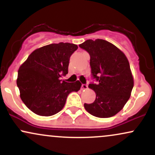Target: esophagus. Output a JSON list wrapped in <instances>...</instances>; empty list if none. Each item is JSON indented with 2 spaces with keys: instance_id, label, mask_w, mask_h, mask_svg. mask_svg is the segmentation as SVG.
<instances>
[{
  "instance_id": "34e87169",
  "label": "esophagus",
  "mask_w": 155,
  "mask_h": 155,
  "mask_svg": "<svg viewBox=\"0 0 155 155\" xmlns=\"http://www.w3.org/2000/svg\"><path fill=\"white\" fill-rule=\"evenodd\" d=\"M88 88L87 84H82L81 85V90H87Z\"/></svg>"
}]
</instances>
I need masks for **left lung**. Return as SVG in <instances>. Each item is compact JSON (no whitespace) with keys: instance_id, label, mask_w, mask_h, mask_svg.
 Listing matches in <instances>:
<instances>
[{"instance_id":"1","label":"left lung","mask_w":155,"mask_h":155,"mask_svg":"<svg viewBox=\"0 0 155 155\" xmlns=\"http://www.w3.org/2000/svg\"><path fill=\"white\" fill-rule=\"evenodd\" d=\"M79 47L90 54L92 74L97 81L89 84L96 97L92 104H84L85 109L99 118L114 116L129 100L134 85L127 57L116 46L103 39H89Z\"/></svg>"}]
</instances>
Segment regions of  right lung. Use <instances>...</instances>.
<instances>
[{"mask_svg":"<svg viewBox=\"0 0 155 155\" xmlns=\"http://www.w3.org/2000/svg\"><path fill=\"white\" fill-rule=\"evenodd\" d=\"M77 49L70 43L49 44L33 51L19 67L17 84L20 97L33 113L52 116L63 109L69 93L80 90L79 81L60 79L68 74L70 57Z\"/></svg>","mask_w":155,"mask_h":155,"instance_id":"add662e5","label":"right lung"}]
</instances>
